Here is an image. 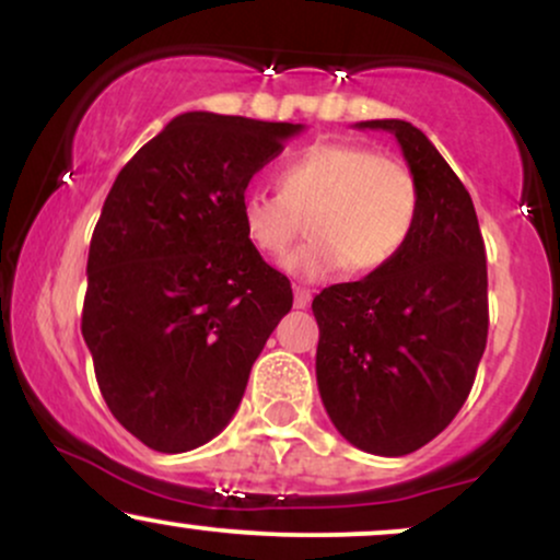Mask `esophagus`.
I'll list each match as a JSON object with an SVG mask.
<instances>
[{"mask_svg":"<svg viewBox=\"0 0 560 560\" xmlns=\"http://www.w3.org/2000/svg\"><path fill=\"white\" fill-rule=\"evenodd\" d=\"M311 300H313L311 289L294 287V307H307V305H311Z\"/></svg>","mask_w":560,"mask_h":560,"instance_id":"obj_1","label":"esophagus"}]
</instances>
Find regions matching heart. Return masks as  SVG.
<instances>
[{
	"label": "heart",
	"mask_w": 560,
	"mask_h": 560,
	"mask_svg": "<svg viewBox=\"0 0 560 560\" xmlns=\"http://www.w3.org/2000/svg\"><path fill=\"white\" fill-rule=\"evenodd\" d=\"M279 195L247 189L240 218L247 242L281 258L307 218L311 242L284 268L298 279L369 273L400 255L419 215V189L400 160L345 141H318L279 168Z\"/></svg>",
	"instance_id": "b5f03b06"
}]
</instances>
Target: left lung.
Instances as JSON below:
<instances>
[{"mask_svg": "<svg viewBox=\"0 0 560 560\" xmlns=\"http://www.w3.org/2000/svg\"><path fill=\"white\" fill-rule=\"evenodd\" d=\"M395 133L419 189L413 234L395 260L313 300L316 378L337 432L365 453L408 455L464 408L487 326V255L471 195L408 120Z\"/></svg>", "mask_w": 560, "mask_h": 560, "instance_id": "8db88e82", "label": "left lung"}]
</instances>
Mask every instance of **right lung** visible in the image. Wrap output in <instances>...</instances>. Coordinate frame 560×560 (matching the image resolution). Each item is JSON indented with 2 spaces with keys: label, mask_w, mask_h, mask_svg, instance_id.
<instances>
[{
  "label": "right lung",
  "mask_w": 560,
  "mask_h": 560,
  "mask_svg": "<svg viewBox=\"0 0 560 560\" xmlns=\"http://www.w3.org/2000/svg\"><path fill=\"white\" fill-rule=\"evenodd\" d=\"M302 124L184 113L124 165L86 262L81 334L113 416L158 453L226 429L292 287L247 242L249 178Z\"/></svg>",
  "instance_id": "add662e5"
}]
</instances>
